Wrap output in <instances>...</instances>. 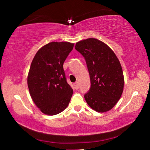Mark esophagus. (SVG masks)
<instances>
[{
    "label": "esophagus",
    "mask_w": 150,
    "mask_h": 150,
    "mask_svg": "<svg viewBox=\"0 0 150 150\" xmlns=\"http://www.w3.org/2000/svg\"><path fill=\"white\" fill-rule=\"evenodd\" d=\"M73 86H74V88H75V89H76V90H78V89L79 88V82H78L74 83Z\"/></svg>",
    "instance_id": "esophagus-1"
}]
</instances>
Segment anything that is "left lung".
<instances>
[{
  "instance_id": "left-lung-1",
  "label": "left lung",
  "mask_w": 150,
  "mask_h": 150,
  "mask_svg": "<svg viewBox=\"0 0 150 150\" xmlns=\"http://www.w3.org/2000/svg\"><path fill=\"white\" fill-rule=\"evenodd\" d=\"M75 50L84 57L90 74L91 87L84 95L87 104L97 112L112 109L122 95L124 84L116 55L107 44L95 38L79 41Z\"/></svg>"
}]
</instances>
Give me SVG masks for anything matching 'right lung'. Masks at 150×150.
Here are the masks:
<instances>
[{
    "mask_svg": "<svg viewBox=\"0 0 150 150\" xmlns=\"http://www.w3.org/2000/svg\"><path fill=\"white\" fill-rule=\"evenodd\" d=\"M74 44L52 42L38 50L31 64L28 86L34 103L42 112L55 115L68 107L73 90L63 69Z\"/></svg>",
    "mask_w": 150,
    "mask_h": 150,
    "instance_id": "add662e5",
    "label": "right lung"
}]
</instances>
